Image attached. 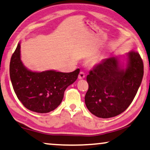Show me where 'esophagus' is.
I'll list each match as a JSON object with an SVG mask.
<instances>
[{
  "label": "esophagus",
  "instance_id": "34e87169",
  "mask_svg": "<svg viewBox=\"0 0 150 150\" xmlns=\"http://www.w3.org/2000/svg\"><path fill=\"white\" fill-rule=\"evenodd\" d=\"M85 77H86L85 73H84L83 71H80L79 73V75H78V78H79V79H83V78H85Z\"/></svg>",
  "mask_w": 150,
  "mask_h": 150
}]
</instances>
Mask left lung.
<instances>
[{"instance_id":"left-lung-1","label":"left lung","mask_w":150,"mask_h":150,"mask_svg":"<svg viewBox=\"0 0 150 150\" xmlns=\"http://www.w3.org/2000/svg\"><path fill=\"white\" fill-rule=\"evenodd\" d=\"M126 69L116 57L104 59L90 71L85 103L92 114L101 118L115 117L129 107L143 77V62L137 52L130 51Z\"/></svg>"}]
</instances>
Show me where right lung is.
<instances>
[{
    "label": "right lung",
    "instance_id": "obj_1",
    "mask_svg": "<svg viewBox=\"0 0 150 150\" xmlns=\"http://www.w3.org/2000/svg\"><path fill=\"white\" fill-rule=\"evenodd\" d=\"M79 69L71 73L46 71L33 72L20 60V44L12 54L10 78L18 98L29 110L44 113L54 110L62 102L65 90L77 79Z\"/></svg>",
    "mask_w": 150,
    "mask_h": 150
}]
</instances>
